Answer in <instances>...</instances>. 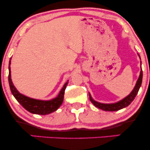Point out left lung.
<instances>
[{
    "mask_svg": "<svg viewBox=\"0 0 150 150\" xmlns=\"http://www.w3.org/2000/svg\"><path fill=\"white\" fill-rule=\"evenodd\" d=\"M142 70L141 69L140 76H139L138 80H137V82H136V85L135 86V87H134L133 90L132 91L131 93H130L128 96H127L126 97H125L124 99H122V100H120V101H118V102L114 103V104H101V103L97 102V101H94L92 98V97H91L90 94H89V100L91 101V102H92V104L96 106V107L100 108L101 110H104V111H118V110L122 109V108L128 106V105H130V103L134 100V99H135L136 95L137 94V92H138L139 89H140L141 85H142Z\"/></svg>",
    "mask_w": 150,
    "mask_h": 150,
    "instance_id": "obj_1",
    "label": "left lung"
}]
</instances>
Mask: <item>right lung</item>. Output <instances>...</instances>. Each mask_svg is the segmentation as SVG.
<instances>
[{
  "mask_svg": "<svg viewBox=\"0 0 150 150\" xmlns=\"http://www.w3.org/2000/svg\"><path fill=\"white\" fill-rule=\"evenodd\" d=\"M10 64V61L9 65ZM8 81H9L10 88L11 90L12 94H13L17 101L25 108L29 112L34 113V114L39 115H46L49 113L54 112L61 106L63 101L64 97V92L68 85V82L63 85V88L61 89V92H59L57 97L51 99L49 101H43L37 100V99H32V98L27 97L23 94H20L17 90L15 87L13 85L11 80V75H10V67L9 65V75H8Z\"/></svg>",
  "mask_w": 150,
  "mask_h": 150,
  "instance_id": "add662e5",
  "label": "right lung"
}]
</instances>
